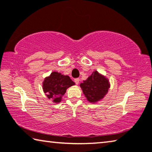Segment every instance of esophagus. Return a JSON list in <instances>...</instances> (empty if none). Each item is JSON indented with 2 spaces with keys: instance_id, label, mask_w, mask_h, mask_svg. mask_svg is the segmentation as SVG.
Listing matches in <instances>:
<instances>
[{
  "instance_id": "esophagus-1",
  "label": "esophagus",
  "mask_w": 152,
  "mask_h": 152,
  "mask_svg": "<svg viewBox=\"0 0 152 152\" xmlns=\"http://www.w3.org/2000/svg\"><path fill=\"white\" fill-rule=\"evenodd\" d=\"M74 81L76 84H78L79 83V78H75L74 79Z\"/></svg>"
}]
</instances>
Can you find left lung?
<instances>
[{
  "instance_id": "1",
  "label": "left lung",
  "mask_w": 152,
  "mask_h": 152,
  "mask_svg": "<svg viewBox=\"0 0 152 152\" xmlns=\"http://www.w3.org/2000/svg\"><path fill=\"white\" fill-rule=\"evenodd\" d=\"M80 86L88 101L95 102L102 99L107 94L109 83L104 76L95 71L92 75L80 84Z\"/></svg>"
}]
</instances>
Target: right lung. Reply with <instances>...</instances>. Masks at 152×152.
<instances>
[{
  "label": "right lung",
  "mask_w": 152,
  "mask_h": 152,
  "mask_svg": "<svg viewBox=\"0 0 152 152\" xmlns=\"http://www.w3.org/2000/svg\"><path fill=\"white\" fill-rule=\"evenodd\" d=\"M75 85V83L67 75H63L58 72H52L50 76L46 77L43 83L44 92L48 99L53 102H60L62 96L65 94L66 89Z\"/></svg>",
  "instance_id": "add662e5"
}]
</instances>
